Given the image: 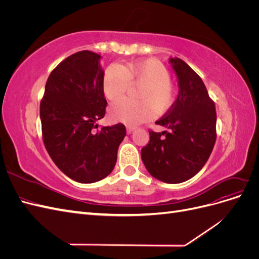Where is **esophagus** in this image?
I'll list each match as a JSON object with an SVG mask.
<instances>
[{
  "mask_svg": "<svg viewBox=\"0 0 259 259\" xmlns=\"http://www.w3.org/2000/svg\"><path fill=\"white\" fill-rule=\"evenodd\" d=\"M135 130V127L134 126H126V132H127V134H131V133Z\"/></svg>",
  "mask_w": 259,
  "mask_h": 259,
  "instance_id": "34e87169",
  "label": "esophagus"
}]
</instances>
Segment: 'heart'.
Instances as JSON below:
<instances>
[{
    "mask_svg": "<svg viewBox=\"0 0 259 259\" xmlns=\"http://www.w3.org/2000/svg\"><path fill=\"white\" fill-rule=\"evenodd\" d=\"M130 84L140 85L136 98L121 99L110 107L113 121L137 125L151 119L154 111L166 113L176 100L175 86L169 72L160 61L148 58L128 62L125 66H109L103 77V92L107 99L115 101L126 93Z\"/></svg>",
    "mask_w": 259,
    "mask_h": 259,
    "instance_id": "heart-1",
    "label": "heart"
}]
</instances>
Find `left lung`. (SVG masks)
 I'll list each match as a JSON object with an SVG mask.
<instances>
[{"instance_id":"1","label":"left lung","mask_w":259,"mask_h":259,"mask_svg":"<svg viewBox=\"0 0 259 259\" xmlns=\"http://www.w3.org/2000/svg\"><path fill=\"white\" fill-rule=\"evenodd\" d=\"M169 61L178 77V97L155 122L167 131H149L150 142L142 149V160L154 178L179 184L201 170L213 151L216 110L199 74L182 59Z\"/></svg>"}]
</instances>
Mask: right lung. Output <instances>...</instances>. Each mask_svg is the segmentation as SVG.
Masks as SVG:
<instances>
[{"instance_id": "add662e5", "label": "right lung", "mask_w": 259, "mask_h": 259, "mask_svg": "<svg viewBox=\"0 0 259 259\" xmlns=\"http://www.w3.org/2000/svg\"><path fill=\"white\" fill-rule=\"evenodd\" d=\"M100 55L81 51L51 72L40 105L43 143L53 162L71 179L91 184L111 173L124 124L98 128L106 113Z\"/></svg>"}]
</instances>
